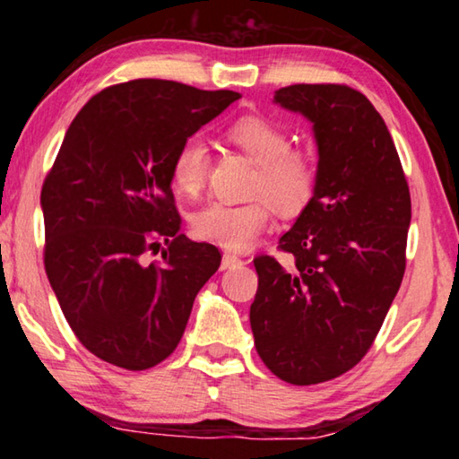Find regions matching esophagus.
<instances>
[{"instance_id": "1", "label": "esophagus", "mask_w": 459, "mask_h": 459, "mask_svg": "<svg viewBox=\"0 0 459 459\" xmlns=\"http://www.w3.org/2000/svg\"><path fill=\"white\" fill-rule=\"evenodd\" d=\"M243 263H245L243 259L237 257V255H232V253L222 255V269H237V267L243 265Z\"/></svg>"}]
</instances>
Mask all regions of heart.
<instances>
[{
    "label": "heart",
    "mask_w": 459,
    "mask_h": 459,
    "mask_svg": "<svg viewBox=\"0 0 459 459\" xmlns=\"http://www.w3.org/2000/svg\"><path fill=\"white\" fill-rule=\"evenodd\" d=\"M248 160L257 164L255 190L263 192L283 212H298L314 194L316 164L312 155L291 150L290 135L281 127L263 117H243L227 131ZM174 188L194 196L202 190L208 172V150L202 139L188 137L178 147L172 160ZM271 221V208L265 200L247 204L211 202L192 216V230L206 243L227 251H247Z\"/></svg>",
    "instance_id": "heart-1"
}]
</instances>
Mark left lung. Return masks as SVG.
Wrapping results in <instances>:
<instances>
[{
    "label": "left lung",
    "instance_id": "obj_1",
    "mask_svg": "<svg viewBox=\"0 0 459 459\" xmlns=\"http://www.w3.org/2000/svg\"><path fill=\"white\" fill-rule=\"evenodd\" d=\"M273 103L312 123L316 186L279 247L255 259V346L285 383L317 385L359 364L405 273L411 196L383 117L342 84H291Z\"/></svg>",
    "mask_w": 459,
    "mask_h": 459
}]
</instances>
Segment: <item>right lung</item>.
<instances>
[{
	"label": "right lung",
	"instance_id": "obj_1",
	"mask_svg": "<svg viewBox=\"0 0 459 459\" xmlns=\"http://www.w3.org/2000/svg\"><path fill=\"white\" fill-rule=\"evenodd\" d=\"M237 99L137 79L99 92L68 127L40 196L44 265L68 325L100 360L145 370L168 359L221 267L219 248L180 235L169 169L182 142ZM147 250L165 261L145 264Z\"/></svg>",
	"mask_w": 459,
	"mask_h": 459
}]
</instances>
